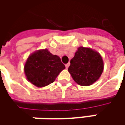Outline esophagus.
<instances>
[{"instance_id":"34e87169","label":"esophagus","mask_w":125,"mask_h":125,"mask_svg":"<svg viewBox=\"0 0 125 125\" xmlns=\"http://www.w3.org/2000/svg\"><path fill=\"white\" fill-rule=\"evenodd\" d=\"M70 63H69V62H68V63H67V64H66V65H65V67H66V68H67H67H68V67H69V66H70Z\"/></svg>"}]
</instances>
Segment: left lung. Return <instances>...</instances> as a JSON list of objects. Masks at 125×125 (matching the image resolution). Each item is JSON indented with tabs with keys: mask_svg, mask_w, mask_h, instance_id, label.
I'll return each mask as SVG.
<instances>
[{
	"mask_svg": "<svg viewBox=\"0 0 125 125\" xmlns=\"http://www.w3.org/2000/svg\"><path fill=\"white\" fill-rule=\"evenodd\" d=\"M104 70L103 60L98 52L81 46L70 60L68 71L74 81L88 86L99 79Z\"/></svg>",
	"mask_w": 125,
	"mask_h": 125,
	"instance_id": "1",
	"label": "left lung"
}]
</instances>
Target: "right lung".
Wrapping results in <instances>:
<instances>
[{"label": "right lung", "mask_w": 125, "mask_h": 125, "mask_svg": "<svg viewBox=\"0 0 125 125\" xmlns=\"http://www.w3.org/2000/svg\"><path fill=\"white\" fill-rule=\"evenodd\" d=\"M65 68L60 57L47 49L39 50L28 57L24 66L27 79L37 87H44L54 82Z\"/></svg>", "instance_id": "right-lung-1"}]
</instances>
